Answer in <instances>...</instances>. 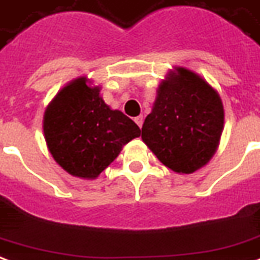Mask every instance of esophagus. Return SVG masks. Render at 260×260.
Returning a JSON list of instances; mask_svg holds the SVG:
<instances>
[{"label":"esophagus","instance_id":"obj_1","mask_svg":"<svg viewBox=\"0 0 260 260\" xmlns=\"http://www.w3.org/2000/svg\"><path fill=\"white\" fill-rule=\"evenodd\" d=\"M143 120H145V118H143V115H139V117H136L135 118V122L138 124V126H139V128H142V125H143Z\"/></svg>","mask_w":260,"mask_h":260}]
</instances>
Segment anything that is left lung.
<instances>
[{
    "mask_svg": "<svg viewBox=\"0 0 260 260\" xmlns=\"http://www.w3.org/2000/svg\"><path fill=\"white\" fill-rule=\"evenodd\" d=\"M224 110L218 91L197 73L175 67L157 89L153 110L142 126V140L178 174H193L218 149Z\"/></svg>",
    "mask_w": 260,
    "mask_h": 260,
    "instance_id": "obj_1",
    "label": "left lung"
}]
</instances>
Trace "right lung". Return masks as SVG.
<instances>
[{
    "label": "right lung",
    "instance_id": "1",
    "mask_svg": "<svg viewBox=\"0 0 260 260\" xmlns=\"http://www.w3.org/2000/svg\"><path fill=\"white\" fill-rule=\"evenodd\" d=\"M44 136L53 159L66 172L96 179L128 142L140 135L139 126L120 110H111L101 86L80 77L57 92L44 113Z\"/></svg>",
    "mask_w": 260,
    "mask_h": 260
}]
</instances>
